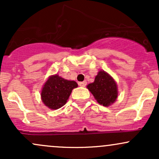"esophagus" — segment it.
Returning a JSON list of instances; mask_svg holds the SVG:
<instances>
[{
	"instance_id": "1",
	"label": "esophagus",
	"mask_w": 159,
	"mask_h": 159,
	"mask_svg": "<svg viewBox=\"0 0 159 159\" xmlns=\"http://www.w3.org/2000/svg\"><path fill=\"white\" fill-rule=\"evenodd\" d=\"M78 84H79V86H81V87H85V86L87 85V81L79 82V83H78Z\"/></svg>"
}]
</instances>
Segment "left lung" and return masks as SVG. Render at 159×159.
Instances as JSON below:
<instances>
[{
  "instance_id": "obj_1",
  "label": "left lung",
  "mask_w": 159,
  "mask_h": 159,
  "mask_svg": "<svg viewBox=\"0 0 159 159\" xmlns=\"http://www.w3.org/2000/svg\"><path fill=\"white\" fill-rule=\"evenodd\" d=\"M87 88L98 102L103 106H109L117 98L116 82L105 71L98 72L93 83L87 85Z\"/></svg>"
}]
</instances>
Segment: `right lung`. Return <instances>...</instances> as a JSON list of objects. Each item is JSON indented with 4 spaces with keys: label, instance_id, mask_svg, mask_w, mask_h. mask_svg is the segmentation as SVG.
<instances>
[{
    "label": "right lung",
    "instance_id": "right-lung-1",
    "mask_svg": "<svg viewBox=\"0 0 159 159\" xmlns=\"http://www.w3.org/2000/svg\"><path fill=\"white\" fill-rule=\"evenodd\" d=\"M78 87L74 81H68L58 75L51 76L45 82L41 93L43 103L49 108L56 110L66 103L72 90Z\"/></svg>",
    "mask_w": 159,
    "mask_h": 159
}]
</instances>
